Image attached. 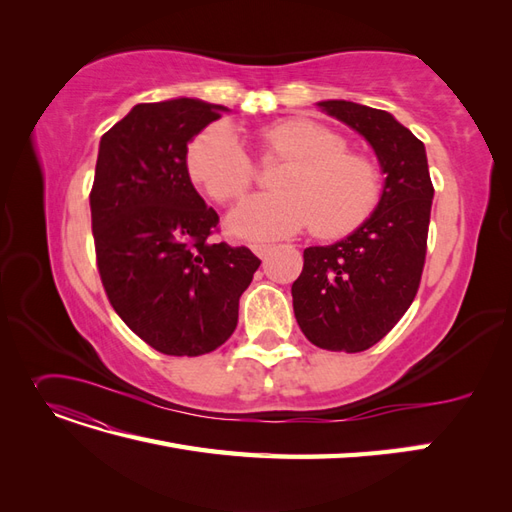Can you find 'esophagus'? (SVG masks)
Segmentation results:
<instances>
[{
  "mask_svg": "<svg viewBox=\"0 0 512 512\" xmlns=\"http://www.w3.org/2000/svg\"><path fill=\"white\" fill-rule=\"evenodd\" d=\"M271 250H273V247L267 245V243H254V245H252V252H254L258 258H267V256L271 254Z\"/></svg>",
  "mask_w": 512,
  "mask_h": 512,
  "instance_id": "obj_1",
  "label": "esophagus"
}]
</instances>
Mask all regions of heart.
<instances>
[{"label":"heart","mask_w":512,"mask_h":512,"mask_svg":"<svg viewBox=\"0 0 512 512\" xmlns=\"http://www.w3.org/2000/svg\"><path fill=\"white\" fill-rule=\"evenodd\" d=\"M262 151L288 160L277 194L247 198L230 215V228L247 239H277L312 226L318 237H346L380 203L382 173L363 153L348 151L342 134L305 117L282 119L262 132ZM192 181L215 203L243 198L254 164L228 123L200 132L185 153Z\"/></svg>","instance_id":"heart-1"}]
</instances>
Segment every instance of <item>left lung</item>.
Returning a JSON list of instances; mask_svg holds the SVG:
<instances>
[{
	"instance_id": "left-lung-1",
	"label": "left lung",
	"mask_w": 512,
	"mask_h": 512,
	"mask_svg": "<svg viewBox=\"0 0 512 512\" xmlns=\"http://www.w3.org/2000/svg\"><path fill=\"white\" fill-rule=\"evenodd\" d=\"M318 106L365 136L386 179L376 211L352 235L303 252V271L292 284L294 318L318 348L363 352L395 327L416 297L433 185L425 145L391 113L346 100Z\"/></svg>"
}]
</instances>
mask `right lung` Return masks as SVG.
Segmentation results:
<instances>
[{
	"label": "right lung",
	"mask_w": 512,
	"mask_h": 512,
	"mask_svg": "<svg viewBox=\"0 0 512 512\" xmlns=\"http://www.w3.org/2000/svg\"><path fill=\"white\" fill-rule=\"evenodd\" d=\"M222 111L194 98L136 104L100 141L89 194L100 280L119 318L170 356L220 348L260 267L245 245L211 241L220 218L185 164Z\"/></svg>",
	"instance_id": "right-lung-1"
}]
</instances>
